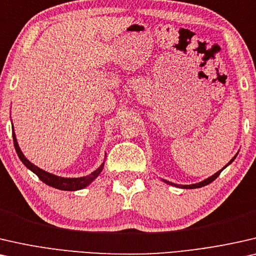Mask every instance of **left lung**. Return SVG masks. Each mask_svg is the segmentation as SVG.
Segmentation results:
<instances>
[{"instance_id": "8db88e82", "label": "left lung", "mask_w": 256, "mask_h": 256, "mask_svg": "<svg viewBox=\"0 0 256 256\" xmlns=\"http://www.w3.org/2000/svg\"><path fill=\"white\" fill-rule=\"evenodd\" d=\"M238 156V154H236V156ZM236 156H233V159L230 161V162L225 166L224 168L222 169H220V170L219 172H216V174H214L212 176H210V178H208L206 180H204V181H202V182H200V183H195V184H189V186H182V184H175V183H172V182H168V181H166V180H162L164 182H166V183H168V184H170V186H178V188H183V189H196V188H202V186H208V183H211L212 181H214L216 178H218L219 176V174H220V172L224 170V169L228 167V166L230 164H232L233 162V160L236 159Z\"/></svg>"}]
</instances>
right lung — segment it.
Listing matches in <instances>:
<instances>
[{
	"mask_svg": "<svg viewBox=\"0 0 256 256\" xmlns=\"http://www.w3.org/2000/svg\"><path fill=\"white\" fill-rule=\"evenodd\" d=\"M12 139H14V145H15L17 156H20L22 162L26 166V168L30 169L31 172H34L42 182L46 183V184L50 186H53V188H56V189L67 190V192H75V190L84 189L87 186L90 184L94 180H95L97 176L100 174V172H102V169H103L104 162L100 164L95 172H92V174H89L87 176H84V178H61V176H56L54 174H51V172H48L42 170V169H40V168H38L37 166L31 164L30 161H28L26 158L24 156V154L22 153V150L18 146V142H17L16 134H15V132H14V126H12Z\"/></svg>",
	"mask_w": 256,
	"mask_h": 256,
	"instance_id": "obj_1",
	"label": "right lung"
}]
</instances>
